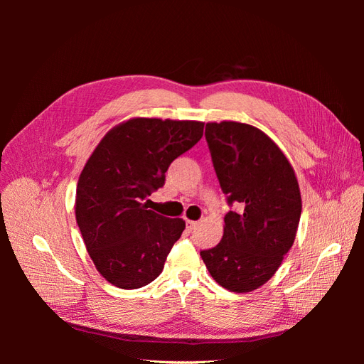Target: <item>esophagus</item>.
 Here are the masks:
<instances>
[{"mask_svg":"<svg viewBox=\"0 0 364 364\" xmlns=\"http://www.w3.org/2000/svg\"><path fill=\"white\" fill-rule=\"evenodd\" d=\"M186 226H188L190 230H193L199 226V222H194V220H186Z\"/></svg>","mask_w":364,"mask_h":364,"instance_id":"1","label":"esophagus"}]
</instances>
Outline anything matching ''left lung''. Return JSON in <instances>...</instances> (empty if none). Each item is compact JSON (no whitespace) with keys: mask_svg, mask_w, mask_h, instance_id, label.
Instances as JSON below:
<instances>
[{"mask_svg":"<svg viewBox=\"0 0 364 364\" xmlns=\"http://www.w3.org/2000/svg\"><path fill=\"white\" fill-rule=\"evenodd\" d=\"M205 136L220 186L240 211L225 215L222 241L200 257L218 285L249 293L277 273L294 243L302 213L299 183L284 151L255 126L211 121Z\"/></svg>","mask_w":364,"mask_h":364,"instance_id":"left-lung-1","label":"left lung"}]
</instances>
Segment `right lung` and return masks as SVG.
<instances>
[{"instance_id":"add662e5","label":"right lung","mask_w":364,"mask_h":364,"mask_svg":"<svg viewBox=\"0 0 364 364\" xmlns=\"http://www.w3.org/2000/svg\"><path fill=\"white\" fill-rule=\"evenodd\" d=\"M202 121L130 118L112 127L86 161L77 182L75 220L102 277L118 289L156 279L185 220L147 209L168 165L203 135Z\"/></svg>"}]
</instances>
